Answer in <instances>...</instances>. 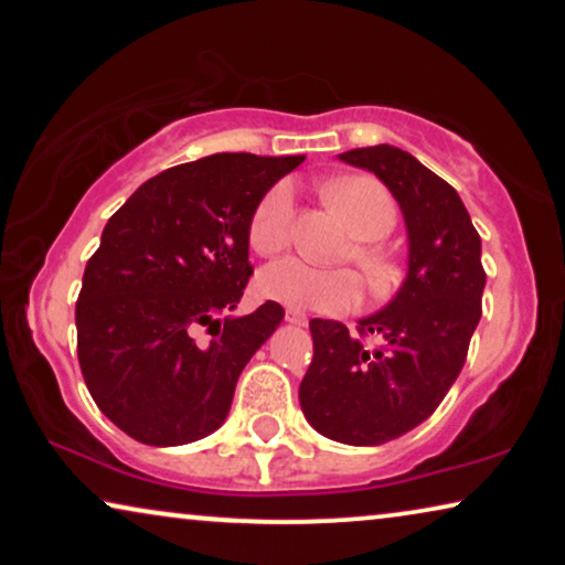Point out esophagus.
<instances>
[{"mask_svg": "<svg viewBox=\"0 0 565 565\" xmlns=\"http://www.w3.org/2000/svg\"><path fill=\"white\" fill-rule=\"evenodd\" d=\"M285 321L288 323H292V327H306V313H300V311H296V308H288V311H285Z\"/></svg>", "mask_w": 565, "mask_h": 565, "instance_id": "obj_1", "label": "esophagus"}]
</instances>
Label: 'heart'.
I'll use <instances>...</instances> for the list:
<instances>
[{"label": "heart", "instance_id": "1", "mask_svg": "<svg viewBox=\"0 0 565 565\" xmlns=\"http://www.w3.org/2000/svg\"><path fill=\"white\" fill-rule=\"evenodd\" d=\"M323 198L344 215L354 234L365 242L352 249L367 288L375 296L393 290L398 267L388 254L367 242L388 236L396 226V203L373 177H342L323 188ZM292 195L288 184H277L259 200L249 221V244L257 254H277L290 244ZM257 288L267 300L296 311L344 313L358 303L360 280L352 269H323L300 259H282L259 273Z\"/></svg>", "mask_w": 565, "mask_h": 565}]
</instances>
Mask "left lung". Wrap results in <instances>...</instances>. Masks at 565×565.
<instances>
[{"mask_svg":"<svg viewBox=\"0 0 565 565\" xmlns=\"http://www.w3.org/2000/svg\"><path fill=\"white\" fill-rule=\"evenodd\" d=\"M339 159L373 172L396 198L406 277L381 311L358 321L360 334L342 321L311 319L313 362L298 398L319 435L375 447L419 427L466 365L486 288L481 236L455 188L408 151L377 143Z\"/></svg>","mask_w":565,"mask_h":565,"instance_id":"obj_1","label":"left lung"}]
</instances>
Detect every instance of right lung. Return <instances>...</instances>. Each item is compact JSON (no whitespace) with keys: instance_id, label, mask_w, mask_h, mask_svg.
<instances>
[{"instance_id":"right-lung-1","label":"right lung","mask_w":565,"mask_h":565,"mask_svg":"<svg viewBox=\"0 0 565 565\" xmlns=\"http://www.w3.org/2000/svg\"><path fill=\"white\" fill-rule=\"evenodd\" d=\"M306 157L213 153L143 182L107 221L76 300L84 383L107 419L153 447L226 422L236 381L282 306L236 311L252 275L249 221Z\"/></svg>"}]
</instances>
